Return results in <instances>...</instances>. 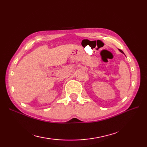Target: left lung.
<instances>
[{"label":"left lung","mask_w":147,"mask_h":147,"mask_svg":"<svg viewBox=\"0 0 147 147\" xmlns=\"http://www.w3.org/2000/svg\"><path fill=\"white\" fill-rule=\"evenodd\" d=\"M119 50V51H120V52H121L122 53H123V54H124V53H123V51L122 50Z\"/></svg>","instance_id":"obj_1"}]
</instances>
